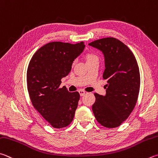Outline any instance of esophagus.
Returning a JSON list of instances; mask_svg holds the SVG:
<instances>
[{"label":"esophagus","instance_id":"34e87169","mask_svg":"<svg viewBox=\"0 0 158 158\" xmlns=\"http://www.w3.org/2000/svg\"><path fill=\"white\" fill-rule=\"evenodd\" d=\"M79 93L80 94V95H81V96H84V94H85V92L84 90H79Z\"/></svg>","mask_w":158,"mask_h":158}]
</instances>
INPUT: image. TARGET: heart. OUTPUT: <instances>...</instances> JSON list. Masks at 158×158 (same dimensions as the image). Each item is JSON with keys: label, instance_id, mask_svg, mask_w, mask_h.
I'll return each instance as SVG.
<instances>
[{"label": "heart", "instance_id": "heart-1", "mask_svg": "<svg viewBox=\"0 0 158 158\" xmlns=\"http://www.w3.org/2000/svg\"><path fill=\"white\" fill-rule=\"evenodd\" d=\"M85 58H86V61H90V60L93 59H97V56L93 54H88L86 56H85Z\"/></svg>", "mask_w": 158, "mask_h": 158}]
</instances>
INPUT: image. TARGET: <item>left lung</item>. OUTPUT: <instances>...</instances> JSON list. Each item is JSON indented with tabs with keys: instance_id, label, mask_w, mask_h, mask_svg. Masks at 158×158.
<instances>
[{
	"instance_id": "1",
	"label": "left lung",
	"mask_w": 158,
	"mask_h": 158,
	"mask_svg": "<svg viewBox=\"0 0 158 158\" xmlns=\"http://www.w3.org/2000/svg\"><path fill=\"white\" fill-rule=\"evenodd\" d=\"M88 45L104 54L103 79L107 81L106 94H94L96 101L92 109L100 124L117 127L130 115L138 98L140 74L137 62L131 50L115 38L98 39Z\"/></svg>"
}]
</instances>
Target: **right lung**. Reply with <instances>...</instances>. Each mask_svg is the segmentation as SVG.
<instances>
[{
  "instance_id": "1",
  "label": "right lung",
  "mask_w": 158,
  "mask_h": 158,
  "mask_svg": "<svg viewBox=\"0 0 158 158\" xmlns=\"http://www.w3.org/2000/svg\"><path fill=\"white\" fill-rule=\"evenodd\" d=\"M84 48V42L48 43L34 53L28 65L27 84L31 104L54 128H65L73 120L79 93L59 86Z\"/></svg>"
}]
</instances>
